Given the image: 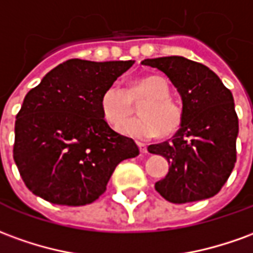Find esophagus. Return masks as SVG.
Here are the masks:
<instances>
[{
    "label": "esophagus",
    "mask_w": 253,
    "mask_h": 253,
    "mask_svg": "<svg viewBox=\"0 0 253 253\" xmlns=\"http://www.w3.org/2000/svg\"><path fill=\"white\" fill-rule=\"evenodd\" d=\"M138 148H139V151H141V153H146V152H148L146 145L142 144V142H138Z\"/></svg>",
    "instance_id": "1"
}]
</instances>
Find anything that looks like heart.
<instances>
[{
	"mask_svg": "<svg viewBox=\"0 0 253 253\" xmlns=\"http://www.w3.org/2000/svg\"><path fill=\"white\" fill-rule=\"evenodd\" d=\"M169 96V84L162 77L138 79L128 90L112 84L102 93L101 112L109 125L119 126L134 112V102H142L139 107L142 116L125 122L119 131L135 139L153 138L160 132L167 137L178 131L182 125V109Z\"/></svg>",
	"mask_w": 253,
	"mask_h": 253,
	"instance_id": "b5f03b06",
	"label": "heart"
}]
</instances>
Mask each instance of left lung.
I'll use <instances>...</instances> for the list:
<instances>
[{
  "label": "left lung",
  "mask_w": 253,
  "mask_h": 253,
  "mask_svg": "<svg viewBox=\"0 0 253 253\" xmlns=\"http://www.w3.org/2000/svg\"><path fill=\"white\" fill-rule=\"evenodd\" d=\"M167 75L182 98V125L169 141L148 146L169 164L155 189L174 204L218 193L236 164L238 118L231 91L208 67L182 56L145 59Z\"/></svg>",
  "instance_id": "8db88e82"
}]
</instances>
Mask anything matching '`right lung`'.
<instances>
[{"label": "right lung", "mask_w": 253, "mask_h": 253, "mask_svg": "<svg viewBox=\"0 0 253 253\" xmlns=\"http://www.w3.org/2000/svg\"><path fill=\"white\" fill-rule=\"evenodd\" d=\"M134 64L71 59L31 89L15 123L13 159L35 196L59 206H86L101 196L116 166L138 156L137 144L114 131L101 96Z\"/></svg>", "instance_id": "right-lung-1"}]
</instances>
